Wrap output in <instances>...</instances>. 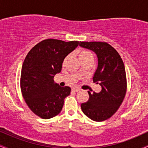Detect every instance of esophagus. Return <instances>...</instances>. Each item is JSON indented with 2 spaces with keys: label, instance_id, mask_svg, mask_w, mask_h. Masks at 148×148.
I'll return each instance as SVG.
<instances>
[{
  "label": "esophagus",
  "instance_id": "obj_1",
  "mask_svg": "<svg viewBox=\"0 0 148 148\" xmlns=\"http://www.w3.org/2000/svg\"><path fill=\"white\" fill-rule=\"evenodd\" d=\"M72 90L74 91H75V92H78V91H79L81 89H80V88H78V87H74V88H72Z\"/></svg>",
  "mask_w": 148,
  "mask_h": 148
}]
</instances>
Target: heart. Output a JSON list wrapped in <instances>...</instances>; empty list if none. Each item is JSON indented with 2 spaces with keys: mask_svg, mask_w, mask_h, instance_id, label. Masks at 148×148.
Listing matches in <instances>:
<instances>
[{
  "mask_svg": "<svg viewBox=\"0 0 148 148\" xmlns=\"http://www.w3.org/2000/svg\"><path fill=\"white\" fill-rule=\"evenodd\" d=\"M90 57H92V55L90 51H88L81 50L79 52V58L81 61L84 60H85V59H87V58H90ZM68 58H69V56L64 58V62H65L66 61H67V59H68Z\"/></svg>",
  "mask_w": 148,
  "mask_h": 148,
  "instance_id": "heart-1",
  "label": "heart"
}]
</instances>
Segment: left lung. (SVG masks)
Listing matches in <instances>:
<instances>
[{
    "instance_id": "1",
    "label": "left lung",
    "mask_w": 148,
    "mask_h": 148,
    "mask_svg": "<svg viewBox=\"0 0 148 148\" xmlns=\"http://www.w3.org/2000/svg\"><path fill=\"white\" fill-rule=\"evenodd\" d=\"M79 46L97 54L98 66L93 81L101 86L99 93L88 92L89 99L81 103V109L91 120L103 121L118 111L126 95L125 64L118 51L106 42H80Z\"/></svg>"
}]
</instances>
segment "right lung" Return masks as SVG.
Listing matches in <instances>:
<instances>
[{"label":"right lung","instance_id":"add662e5","mask_svg":"<svg viewBox=\"0 0 148 148\" xmlns=\"http://www.w3.org/2000/svg\"><path fill=\"white\" fill-rule=\"evenodd\" d=\"M78 45V41L47 39L33 47L23 61L20 81L22 95L30 109L42 119L59 114L64 99L70 94V88L60 87L53 78L61 72L64 58Z\"/></svg>","mask_w":148,"mask_h":148}]
</instances>
